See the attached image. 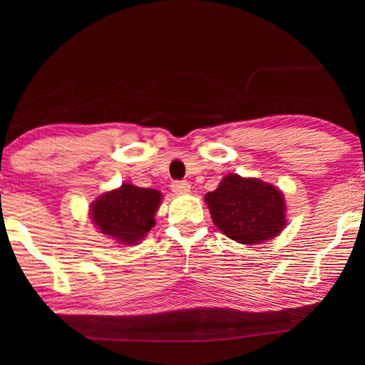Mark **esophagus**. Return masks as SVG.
<instances>
[{"instance_id": "1", "label": "esophagus", "mask_w": 365, "mask_h": 365, "mask_svg": "<svg viewBox=\"0 0 365 365\" xmlns=\"http://www.w3.org/2000/svg\"><path fill=\"white\" fill-rule=\"evenodd\" d=\"M170 188L175 192V195H187V192L191 190V185L188 182H183V180H177L173 185H170Z\"/></svg>"}]
</instances>
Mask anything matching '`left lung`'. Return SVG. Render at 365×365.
Instances as JSON below:
<instances>
[{
  "label": "left lung",
  "mask_w": 365,
  "mask_h": 365,
  "mask_svg": "<svg viewBox=\"0 0 365 365\" xmlns=\"http://www.w3.org/2000/svg\"><path fill=\"white\" fill-rule=\"evenodd\" d=\"M212 220L224 235L242 245H259L285 227V200L273 185L229 174L205 195Z\"/></svg>",
  "instance_id": "left-lung-1"
}]
</instances>
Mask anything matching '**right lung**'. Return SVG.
Segmentation results:
<instances>
[{
    "mask_svg": "<svg viewBox=\"0 0 365 365\" xmlns=\"http://www.w3.org/2000/svg\"><path fill=\"white\" fill-rule=\"evenodd\" d=\"M161 192L123 183L119 190L103 192L91 205V218L102 234L120 245H138L155 226Z\"/></svg>",
    "mask_w": 365,
    "mask_h": 365,
    "instance_id": "obj_1",
    "label": "right lung"
}]
</instances>
